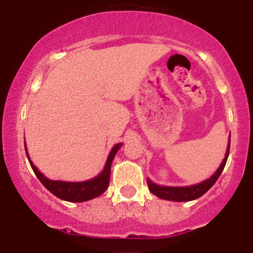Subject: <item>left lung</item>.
I'll list each match as a JSON object with an SVG mask.
<instances>
[{
  "label": "left lung",
  "mask_w": 253,
  "mask_h": 253,
  "mask_svg": "<svg viewBox=\"0 0 253 253\" xmlns=\"http://www.w3.org/2000/svg\"><path fill=\"white\" fill-rule=\"evenodd\" d=\"M229 150H230V139H229L228 148H226L225 158L221 162L220 167L218 168L215 172L208 178V180L203 181V182L197 183V185L192 186H185V187H170V186H160L154 183L153 181H150L149 178L147 180L148 187L149 191L155 195L157 197L162 198V200L167 201H174V202H188V201H193L200 198L201 196H203L211 186L215 183V181L218 180V177L223 172L224 167L226 164V160L229 157Z\"/></svg>",
  "instance_id": "left-lung-1"
}]
</instances>
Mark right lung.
Here are the masks:
<instances>
[{"mask_svg": "<svg viewBox=\"0 0 253 253\" xmlns=\"http://www.w3.org/2000/svg\"><path fill=\"white\" fill-rule=\"evenodd\" d=\"M25 145V143H24ZM122 143H117L112 147L110 154H109L108 160L105 163V167L104 170L100 172L96 177L91 178V180L82 181V182H66V181H53L48 180L47 177H45L42 172L38 170V168L30 160L29 154H28V150L25 148V153H27L28 160L30 163V167H32L33 171L37 175V177L39 178L40 182L50 191L52 195H55L56 197L61 198L63 201H67V202H85V201L93 200V198L98 197L101 193H104L108 188L109 182H110V171H111V163L114 160L115 155H116L117 150L121 148Z\"/></svg>", "mask_w": 253, "mask_h": 253, "instance_id": "right-lung-1", "label": "right lung"}]
</instances>
